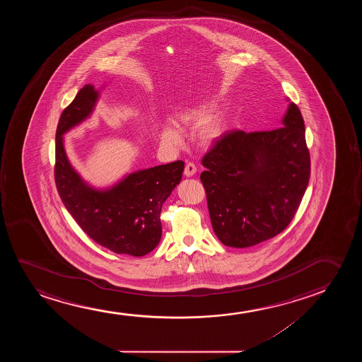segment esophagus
<instances>
[{
	"label": "esophagus",
	"instance_id": "34e87169",
	"mask_svg": "<svg viewBox=\"0 0 362 362\" xmlns=\"http://www.w3.org/2000/svg\"><path fill=\"white\" fill-rule=\"evenodd\" d=\"M195 173H197V167H195V164L192 163V162H188V163L185 164L184 174H185L187 177H193Z\"/></svg>",
	"mask_w": 362,
	"mask_h": 362
}]
</instances>
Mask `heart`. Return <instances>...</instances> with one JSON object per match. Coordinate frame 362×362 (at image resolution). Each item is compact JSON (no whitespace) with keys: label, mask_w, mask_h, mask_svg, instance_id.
<instances>
[{"label":"heart","mask_w":362,"mask_h":362,"mask_svg":"<svg viewBox=\"0 0 362 362\" xmlns=\"http://www.w3.org/2000/svg\"><path fill=\"white\" fill-rule=\"evenodd\" d=\"M211 112H213L211 104L190 105L179 111L175 116V121L179 126H183V127L199 126V142L205 147H209L216 144L218 139L223 137V131H225L221 119H209ZM159 136L164 144H173V146H178L182 139L179 129L172 124H163L159 131Z\"/></svg>","instance_id":"b5f03b06"}]
</instances>
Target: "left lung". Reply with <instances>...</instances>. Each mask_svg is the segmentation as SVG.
Segmentation results:
<instances>
[{
	"label": "left lung",
	"mask_w": 362,
	"mask_h": 362,
	"mask_svg": "<svg viewBox=\"0 0 362 362\" xmlns=\"http://www.w3.org/2000/svg\"><path fill=\"white\" fill-rule=\"evenodd\" d=\"M282 126L226 132L202 159L210 220L225 246L250 247L274 238L297 213L310 178V154L294 103Z\"/></svg>",
	"instance_id": "obj_1"
}]
</instances>
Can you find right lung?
Segmentation results:
<instances>
[{"label": "right lung", "instance_id": "1", "mask_svg": "<svg viewBox=\"0 0 362 362\" xmlns=\"http://www.w3.org/2000/svg\"><path fill=\"white\" fill-rule=\"evenodd\" d=\"M99 94L93 85H85L60 115L55 134V185L66 210L95 243L115 253L141 257L160 241L162 205L180 183L184 162L134 172L104 190L85 183L66 157L63 134L89 117Z\"/></svg>", "mask_w": 362, "mask_h": 362}]
</instances>
